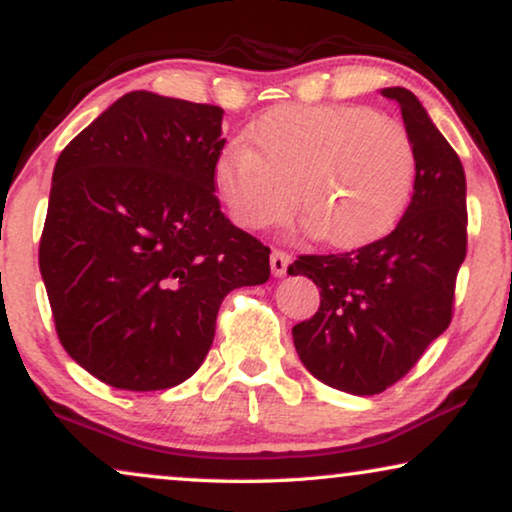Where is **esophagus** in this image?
I'll use <instances>...</instances> for the list:
<instances>
[{"label":"esophagus","instance_id":"esophagus-1","mask_svg":"<svg viewBox=\"0 0 512 512\" xmlns=\"http://www.w3.org/2000/svg\"><path fill=\"white\" fill-rule=\"evenodd\" d=\"M289 263H291V254H286L284 249H272V254H270L272 275H275V277L286 275V270H289Z\"/></svg>","mask_w":512,"mask_h":512}]
</instances>
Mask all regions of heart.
<instances>
[{
    "label": "heart",
    "instance_id": "obj_1",
    "mask_svg": "<svg viewBox=\"0 0 512 512\" xmlns=\"http://www.w3.org/2000/svg\"><path fill=\"white\" fill-rule=\"evenodd\" d=\"M247 135L254 150L230 144L214 165L216 191L242 228L282 223L298 202L321 240L361 247L389 233L408 205L415 146L375 109L286 104Z\"/></svg>",
    "mask_w": 512,
    "mask_h": 512
}]
</instances>
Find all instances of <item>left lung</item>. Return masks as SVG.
I'll return each mask as SVG.
<instances>
[{
	"label": "left lung",
	"mask_w": 512,
	"mask_h": 512,
	"mask_svg": "<svg viewBox=\"0 0 512 512\" xmlns=\"http://www.w3.org/2000/svg\"><path fill=\"white\" fill-rule=\"evenodd\" d=\"M398 102L415 146L410 205L389 235L345 251L303 254L289 275L319 286L314 317L293 326L303 366L328 387L375 396L415 368L450 326L457 275L466 258V177L457 151L410 90Z\"/></svg>",
	"instance_id": "left-lung-1"
}]
</instances>
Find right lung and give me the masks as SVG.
<instances>
[{"label":"right lung","mask_w":512,"mask_h":512,"mask_svg":"<svg viewBox=\"0 0 512 512\" xmlns=\"http://www.w3.org/2000/svg\"><path fill=\"white\" fill-rule=\"evenodd\" d=\"M223 109L135 90L53 170L39 268L55 331L90 375L177 387L205 361L221 300L270 277V247L216 198Z\"/></svg>","instance_id":"1"}]
</instances>
